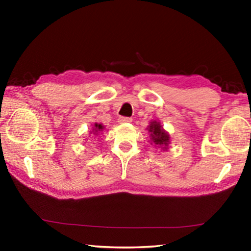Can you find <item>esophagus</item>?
Returning <instances> with one entry per match:
<instances>
[{"label": "esophagus", "mask_w": 251, "mask_h": 251, "mask_svg": "<svg viewBox=\"0 0 251 251\" xmlns=\"http://www.w3.org/2000/svg\"><path fill=\"white\" fill-rule=\"evenodd\" d=\"M131 122V118L129 117H120L118 118V123L120 124H126V123H130Z\"/></svg>", "instance_id": "esophagus-1"}]
</instances>
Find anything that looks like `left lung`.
Masks as SVG:
<instances>
[{
	"instance_id": "obj_1",
	"label": "left lung",
	"mask_w": 251,
	"mask_h": 251,
	"mask_svg": "<svg viewBox=\"0 0 251 251\" xmlns=\"http://www.w3.org/2000/svg\"><path fill=\"white\" fill-rule=\"evenodd\" d=\"M148 131L151 133V145L154 144L156 147H159L160 150L167 151L168 145L171 143V137L166 130L163 128V126L160 125L159 122L152 121L150 123L148 126Z\"/></svg>"
}]
</instances>
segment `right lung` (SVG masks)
<instances>
[{"mask_svg": "<svg viewBox=\"0 0 251 251\" xmlns=\"http://www.w3.org/2000/svg\"><path fill=\"white\" fill-rule=\"evenodd\" d=\"M104 128L105 127L101 125V124H97V123H95L94 124V126H93V131H91V133H93L94 135H99V134H100L101 131L104 130Z\"/></svg>", "mask_w": 251, "mask_h": 251, "instance_id": "add662e5", "label": "right lung"}]
</instances>
